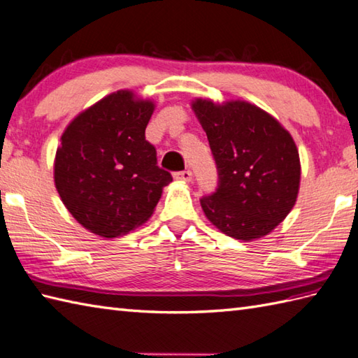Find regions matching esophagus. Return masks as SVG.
I'll list each match as a JSON object with an SVG mask.
<instances>
[{"label": "esophagus", "instance_id": "34e87169", "mask_svg": "<svg viewBox=\"0 0 358 358\" xmlns=\"http://www.w3.org/2000/svg\"><path fill=\"white\" fill-rule=\"evenodd\" d=\"M174 178H176V180H179V182H192V179H193V173L189 171V170H184V171H179V173H176L174 174Z\"/></svg>", "mask_w": 358, "mask_h": 358}]
</instances>
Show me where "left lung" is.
Masks as SVG:
<instances>
[{"label":"left lung","mask_w":358,"mask_h":358,"mask_svg":"<svg viewBox=\"0 0 358 358\" xmlns=\"http://www.w3.org/2000/svg\"><path fill=\"white\" fill-rule=\"evenodd\" d=\"M219 171V185L201 199L219 231L251 242L280 224L297 201L300 157L292 136L265 110L246 101L192 102Z\"/></svg>","instance_id":"left-lung-1"}]
</instances>
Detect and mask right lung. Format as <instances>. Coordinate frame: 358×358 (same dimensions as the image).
<instances>
[{
  "instance_id": "add662e5",
  "label": "right lung",
  "mask_w": 358,
  "mask_h": 358,
  "mask_svg": "<svg viewBox=\"0 0 358 358\" xmlns=\"http://www.w3.org/2000/svg\"><path fill=\"white\" fill-rule=\"evenodd\" d=\"M153 112V101L117 90L71 119L62 133L55 187L90 233L113 239L145 224L173 180L145 139Z\"/></svg>"
}]
</instances>
